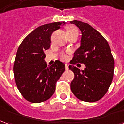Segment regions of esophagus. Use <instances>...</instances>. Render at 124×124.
Returning <instances> with one entry per match:
<instances>
[{
  "instance_id": "34e87169",
  "label": "esophagus",
  "mask_w": 124,
  "mask_h": 124,
  "mask_svg": "<svg viewBox=\"0 0 124 124\" xmlns=\"http://www.w3.org/2000/svg\"><path fill=\"white\" fill-rule=\"evenodd\" d=\"M65 69H66V70H68V64H65Z\"/></svg>"
}]
</instances>
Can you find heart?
I'll return each instance as SVG.
<instances>
[{"label":"heart","instance_id":"heart-1","mask_svg":"<svg viewBox=\"0 0 124 124\" xmlns=\"http://www.w3.org/2000/svg\"><path fill=\"white\" fill-rule=\"evenodd\" d=\"M74 32H78V30L74 26H70L69 27H68L66 29V33H74ZM60 58L62 60H66L67 56L65 54L64 52H62L60 54Z\"/></svg>","mask_w":124,"mask_h":124}]
</instances>
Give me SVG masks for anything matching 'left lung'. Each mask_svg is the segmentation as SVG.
Here are the masks:
<instances>
[{"instance_id":"1","label":"left lung","mask_w":124,"mask_h":124,"mask_svg":"<svg viewBox=\"0 0 124 124\" xmlns=\"http://www.w3.org/2000/svg\"><path fill=\"white\" fill-rule=\"evenodd\" d=\"M82 32L81 46L70 62L69 69L74 74L70 88L82 101H98L108 90L114 77V60L109 44L100 33L87 23L70 21ZM77 63L86 66L84 70L74 66Z\"/></svg>"}]
</instances>
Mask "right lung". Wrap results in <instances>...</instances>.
<instances>
[{
  "label": "right lung",
  "mask_w": 124,
  "mask_h": 124,
  "mask_svg": "<svg viewBox=\"0 0 124 124\" xmlns=\"http://www.w3.org/2000/svg\"><path fill=\"white\" fill-rule=\"evenodd\" d=\"M66 23L39 26L26 37L18 48L13 71L22 96L31 103L46 101L55 92L56 83L65 71V65L56 60L51 66L44 62V51L50 47V37Z\"/></svg>",
  "instance_id": "1"
}]
</instances>
